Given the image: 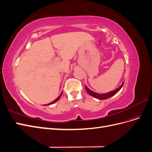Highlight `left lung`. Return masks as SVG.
Wrapping results in <instances>:
<instances>
[{
  "instance_id": "left-lung-1",
  "label": "left lung",
  "mask_w": 152,
  "mask_h": 152,
  "mask_svg": "<svg viewBox=\"0 0 152 152\" xmlns=\"http://www.w3.org/2000/svg\"><path fill=\"white\" fill-rule=\"evenodd\" d=\"M124 82H123V83L122 84V85L119 87H118V88L116 89L115 90L112 91H110V92H109V93H104V94H98V93H94V92L92 91L89 88H87L86 86V91L87 92V93H88L91 96H93V97H94L95 98H97V99H99L103 100V99H108V98H109L110 97H112V96L117 94L118 92L120 91L122 87V86L124 85Z\"/></svg>"
}]
</instances>
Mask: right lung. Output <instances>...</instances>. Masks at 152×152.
<instances>
[{"instance_id":"right-lung-1","label":"right lung","mask_w":152,"mask_h":152,"mask_svg":"<svg viewBox=\"0 0 152 152\" xmlns=\"http://www.w3.org/2000/svg\"><path fill=\"white\" fill-rule=\"evenodd\" d=\"M61 94H62V93L60 94V95H59V96H58V97L56 99H55V100H54L53 101V102H51V103H49L48 104H53V103H54L55 102H57V101H58V99H59V98H60V97H61Z\"/></svg>"}]
</instances>
